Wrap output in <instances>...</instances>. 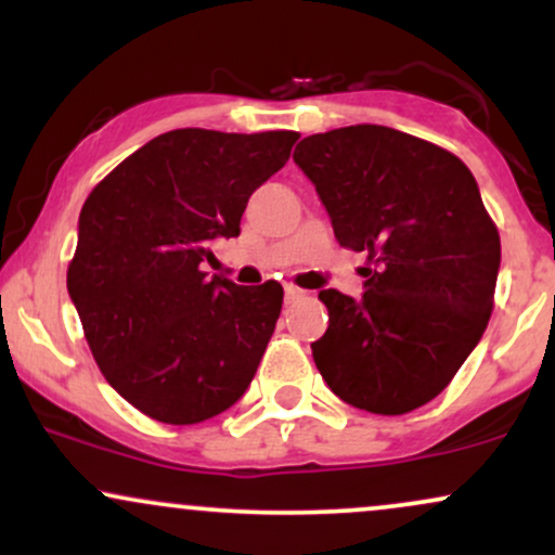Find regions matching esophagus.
I'll use <instances>...</instances> for the list:
<instances>
[{
	"label": "esophagus",
	"instance_id": "obj_1",
	"mask_svg": "<svg viewBox=\"0 0 555 555\" xmlns=\"http://www.w3.org/2000/svg\"><path fill=\"white\" fill-rule=\"evenodd\" d=\"M302 297H305V292L297 289L295 284H286V286H284V299H286V305L297 302V299H302Z\"/></svg>",
	"mask_w": 555,
	"mask_h": 555
}]
</instances>
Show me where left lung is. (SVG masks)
I'll use <instances>...</instances> for the list:
<instances>
[{
  "instance_id": "1",
  "label": "left lung",
  "mask_w": 555,
  "mask_h": 555,
  "mask_svg": "<svg viewBox=\"0 0 555 555\" xmlns=\"http://www.w3.org/2000/svg\"><path fill=\"white\" fill-rule=\"evenodd\" d=\"M295 164L315 184L336 240L367 253L360 299L323 289L328 328L310 344L336 397L373 415L436 399L493 310L501 237L473 171L428 140L380 125L305 138Z\"/></svg>"
}]
</instances>
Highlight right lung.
<instances>
[{"label": "right lung", "mask_w": 555, "mask_h": 555, "mask_svg": "<svg viewBox=\"0 0 555 555\" xmlns=\"http://www.w3.org/2000/svg\"><path fill=\"white\" fill-rule=\"evenodd\" d=\"M297 132H164L82 203L67 292L95 365L119 397L169 425L237 401L282 313L279 282L208 276L214 242L237 237L247 201L289 158Z\"/></svg>", "instance_id": "1"}]
</instances>
